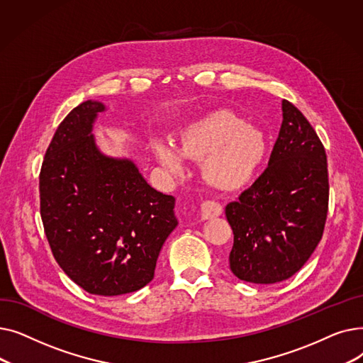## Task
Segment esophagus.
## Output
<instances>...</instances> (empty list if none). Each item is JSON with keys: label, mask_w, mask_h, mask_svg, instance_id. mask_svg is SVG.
<instances>
[{"label": "esophagus", "mask_w": 363, "mask_h": 363, "mask_svg": "<svg viewBox=\"0 0 363 363\" xmlns=\"http://www.w3.org/2000/svg\"><path fill=\"white\" fill-rule=\"evenodd\" d=\"M222 213V206L216 201H204L201 204V219H213Z\"/></svg>", "instance_id": "obj_1"}]
</instances>
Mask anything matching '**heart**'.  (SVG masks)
Here are the masks:
<instances>
[{
    "label": "heart",
    "instance_id": "b5f03b06",
    "mask_svg": "<svg viewBox=\"0 0 363 363\" xmlns=\"http://www.w3.org/2000/svg\"><path fill=\"white\" fill-rule=\"evenodd\" d=\"M269 141L257 125L245 122L231 110H213L185 123L178 133V145L155 138L151 151L169 172L181 175L185 157L201 161V177L218 191H238L257 175Z\"/></svg>",
    "mask_w": 363,
    "mask_h": 363
}]
</instances>
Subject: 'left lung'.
Here are the masks:
<instances>
[{
    "instance_id": "left-lung-1",
    "label": "left lung",
    "mask_w": 363,
    "mask_h": 363,
    "mask_svg": "<svg viewBox=\"0 0 363 363\" xmlns=\"http://www.w3.org/2000/svg\"><path fill=\"white\" fill-rule=\"evenodd\" d=\"M328 194L325 148L301 111L282 100V123L268 167L225 207L234 233L233 274L253 284L293 277L322 238Z\"/></svg>"
}]
</instances>
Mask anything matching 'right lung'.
<instances>
[{"label": "right lung", "mask_w": 363, "mask_h": 363, "mask_svg": "<svg viewBox=\"0 0 363 363\" xmlns=\"http://www.w3.org/2000/svg\"><path fill=\"white\" fill-rule=\"evenodd\" d=\"M107 106L86 100L57 128L40 175L41 218L54 259L85 291L121 296L155 278L178 226L175 197L152 188L129 157L99 147L92 129Z\"/></svg>", "instance_id": "1"}]
</instances>
